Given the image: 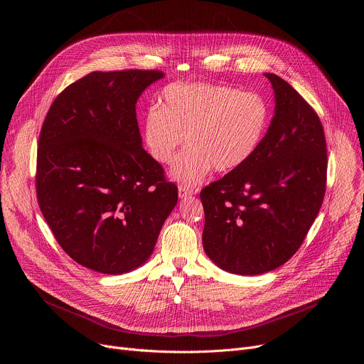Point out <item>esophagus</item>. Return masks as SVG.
I'll return each mask as SVG.
<instances>
[{
    "label": "esophagus",
    "instance_id": "1",
    "mask_svg": "<svg viewBox=\"0 0 364 364\" xmlns=\"http://www.w3.org/2000/svg\"><path fill=\"white\" fill-rule=\"evenodd\" d=\"M194 194V188H190L187 186H180L178 187V197L180 198H186V197H190Z\"/></svg>",
    "mask_w": 364,
    "mask_h": 364
}]
</instances>
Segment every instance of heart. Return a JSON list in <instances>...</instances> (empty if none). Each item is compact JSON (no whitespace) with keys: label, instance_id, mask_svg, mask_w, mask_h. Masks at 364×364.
I'll return each instance as SVG.
<instances>
[{"label":"heart","instance_id":"heart-1","mask_svg":"<svg viewBox=\"0 0 364 364\" xmlns=\"http://www.w3.org/2000/svg\"><path fill=\"white\" fill-rule=\"evenodd\" d=\"M269 119L267 102L256 93L207 82L167 85L157 108L145 112L142 139L149 157L171 164V177L198 184L212 168L229 173L242 167L261 144Z\"/></svg>","mask_w":364,"mask_h":364}]
</instances>
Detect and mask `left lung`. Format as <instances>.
Returning a JSON list of instances; mask_svg holds the SVG:
<instances>
[{
    "instance_id": "1",
    "label": "left lung",
    "mask_w": 364,
    "mask_h": 364,
    "mask_svg": "<svg viewBox=\"0 0 364 364\" xmlns=\"http://www.w3.org/2000/svg\"><path fill=\"white\" fill-rule=\"evenodd\" d=\"M275 114L252 157L204 187L203 247L222 269L261 275L302 245L326 194L327 146L321 121L284 79L265 73Z\"/></svg>"
}]
</instances>
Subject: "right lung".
Segmentation results:
<instances>
[{
  "mask_svg": "<svg viewBox=\"0 0 364 364\" xmlns=\"http://www.w3.org/2000/svg\"><path fill=\"white\" fill-rule=\"evenodd\" d=\"M160 70L92 72L69 85L43 122L36 191L62 249L121 275L144 265L178 190L142 148L135 105Z\"/></svg>",
  "mask_w": 364,
  "mask_h": 364,
  "instance_id": "right-lung-1",
  "label": "right lung"
}]
</instances>
